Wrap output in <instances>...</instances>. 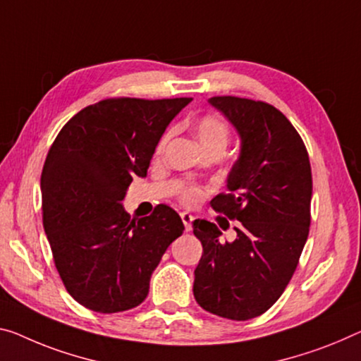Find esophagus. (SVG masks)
Listing matches in <instances>:
<instances>
[{
	"label": "esophagus",
	"mask_w": 361,
	"mask_h": 361,
	"mask_svg": "<svg viewBox=\"0 0 361 361\" xmlns=\"http://www.w3.org/2000/svg\"><path fill=\"white\" fill-rule=\"evenodd\" d=\"M180 219H182V223H184V226H185V232H190L192 231L193 216L190 213H187V212H182L180 213Z\"/></svg>",
	"instance_id": "34e87169"
}]
</instances>
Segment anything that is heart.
<instances>
[{
    "label": "heart",
    "mask_w": 361,
    "mask_h": 361,
    "mask_svg": "<svg viewBox=\"0 0 361 361\" xmlns=\"http://www.w3.org/2000/svg\"><path fill=\"white\" fill-rule=\"evenodd\" d=\"M195 135L198 138V143L202 145L204 152H208V149H214V148L223 149L224 152L227 142H229V126H227V123L223 118H219V116L216 114L202 116L195 124ZM169 137H171V132L168 130L161 138H159L158 147H157L158 153L163 152L166 143L169 140ZM202 195L203 192L195 185H185L180 190V200L185 204L197 203L198 200L202 198Z\"/></svg>",
    "instance_id": "b5f03b06"
}]
</instances>
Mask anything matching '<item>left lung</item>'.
<instances>
[{"instance_id":"1","label":"left lung","mask_w":361,"mask_h":361,"mask_svg":"<svg viewBox=\"0 0 361 361\" xmlns=\"http://www.w3.org/2000/svg\"><path fill=\"white\" fill-rule=\"evenodd\" d=\"M208 103L240 138L227 192L212 207L240 224L234 242H221L216 224L193 221L203 245L193 297L209 313L247 321L273 307L297 268L310 231L312 168L303 140L279 109L237 97Z\"/></svg>"}]
</instances>
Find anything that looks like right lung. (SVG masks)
Returning <instances> with one entry per match:
<instances>
[{"mask_svg":"<svg viewBox=\"0 0 361 361\" xmlns=\"http://www.w3.org/2000/svg\"><path fill=\"white\" fill-rule=\"evenodd\" d=\"M192 98H109L79 111L49 148L40 188L54 264L75 302L98 313L145 300L149 277L182 235L168 204L130 221L123 202L145 177L166 127Z\"/></svg>","mask_w":361,"mask_h":361,"instance_id":"add662e5","label":"right lung"}]
</instances>
